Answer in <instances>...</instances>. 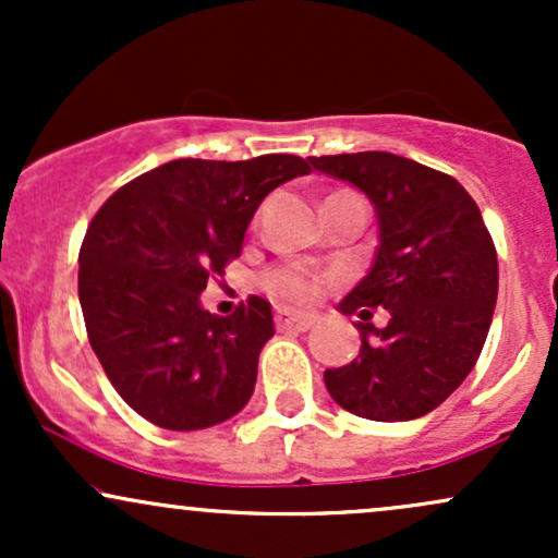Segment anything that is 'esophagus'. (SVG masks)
Returning a JSON list of instances; mask_svg holds the SVG:
<instances>
[{
    "mask_svg": "<svg viewBox=\"0 0 558 558\" xmlns=\"http://www.w3.org/2000/svg\"><path fill=\"white\" fill-rule=\"evenodd\" d=\"M275 323H278V328L306 332L312 328V325L317 323V315H310V312H283V310H278V315H275Z\"/></svg>",
    "mask_w": 558,
    "mask_h": 558,
    "instance_id": "1",
    "label": "esophagus"
}]
</instances>
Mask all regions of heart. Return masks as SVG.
<instances>
[{"mask_svg":"<svg viewBox=\"0 0 558 558\" xmlns=\"http://www.w3.org/2000/svg\"><path fill=\"white\" fill-rule=\"evenodd\" d=\"M262 286L272 299L283 304H301L315 296L317 278L304 265H280L262 275Z\"/></svg>","mask_w":558,"mask_h":558,"instance_id":"b5f03b06","label":"heart"}]
</instances>
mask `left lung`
<instances>
[{"instance_id":"1","label":"left lung","mask_w":558,"mask_h":558,"mask_svg":"<svg viewBox=\"0 0 558 558\" xmlns=\"http://www.w3.org/2000/svg\"><path fill=\"white\" fill-rule=\"evenodd\" d=\"M310 162L356 185L377 215L373 267L338 304L360 312V356L325 369V388L356 417H425L472 373L490 330L498 259L483 215L451 175L390 151ZM377 305L389 312L386 329L368 323Z\"/></svg>"}]
</instances>
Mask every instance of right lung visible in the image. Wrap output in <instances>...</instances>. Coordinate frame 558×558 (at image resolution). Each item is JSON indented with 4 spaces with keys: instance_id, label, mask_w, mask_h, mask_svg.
I'll return each instance as SVG.
<instances>
[{
    "instance_id": "obj_1",
    "label": "right lung",
    "mask_w": 558,
    "mask_h": 558,
    "mask_svg": "<svg viewBox=\"0 0 558 558\" xmlns=\"http://www.w3.org/2000/svg\"><path fill=\"white\" fill-rule=\"evenodd\" d=\"M312 172L306 159H172L101 204L83 239L78 299L88 341L131 409L165 430H204L246 407L270 301L209 315L202 291L241 254L270 191Z\"/></svg>"
}]
</instances>
